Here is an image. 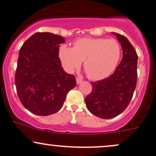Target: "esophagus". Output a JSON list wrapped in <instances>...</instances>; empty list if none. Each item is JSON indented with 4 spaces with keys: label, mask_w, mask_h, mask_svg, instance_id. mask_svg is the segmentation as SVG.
<instances>
[{
    "label": "esophagus",
    "mask_w": 156,
    "mask_h": 156,
    "mask_svg": "<svg viewBox=\"0 0 156 156\" xmlns=\"http://www.w3.org/2000/svg\"><path fill=\"white\" fill-rule=\"evenodd\" d=\"M82 78H76V82H77V84H79V83H81L82 82Z\"/></svg>",
    "instance_id": "esophagus-1"
}]
</instances>
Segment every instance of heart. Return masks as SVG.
<instances>
[{
  "label": "heart",
  "instance_id": "1",
  "mask_svg": "<svg viewBox=\"0 0 156 156\" xmlns=\"http://www.w3.org/2000/svg\"><path fill=\"white\" fill-rule=\"evenodd\" d=\"M122 55L119 42L115 39L82 38L75 41L73 48L62 45L59 57L67 72L83 67L88 78L98 81L111 75L116 69Z\"/></svg>",
  "mask_w": 156,
  "mask_h": 156
}]
</instances>
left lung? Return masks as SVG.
I'll return each mask as SVG.
<instances>
[{
	"label": "left lung",
	"instance_id": "8db88e82",
	"mask_svg": "<svg viewBox=\"0 0 156 156\" xmlns=\"http://www.w3.org/2000/svg\"><path fill=\"white\" fill-rule=\"evenodd\" d=\"M122 49V58L114 73L107 78L91 82V93L85 98L87 109L101 119L114 118L130 103L137 84V55L124 36L112 32Z\"/></svg>",
	"mask_w": 156,
	"mask_h": 156
}]
</instances>
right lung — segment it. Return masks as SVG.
<instances>
[{
  "mask_svg": "<svg viewBox=\"0 0 156 156\" xmlns=\"http://www.w3.org/2000/svg\"><path fill=\"white\" fill-rule=\"evenodd\" d=\"M61 36L36 33L19 51L15 83L24 108L39 116L60 111L68 92L76 86L73 75L67 74L59 58Z\"/></svg>",
  "mask_w": 156,
  "mask_h": 156,
  "instance_id": "1",
  "label": "right lung"
}]
</instances>
